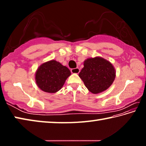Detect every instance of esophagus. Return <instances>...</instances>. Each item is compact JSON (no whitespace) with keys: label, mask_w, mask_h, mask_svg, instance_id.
Returning <instances> with one entry per match:
<instances>
[{"label":"esophagus","mask_w":146,"mask_h":146,"mask_svg":"<svg viewBox=\"0 0 146 146\" xmlns=\"http://www.w3.org/2000/svg\"><path fill=\"white\" fill-rule=\"evenodd\" d=\"M71 72L72 73H76V74H78L79 72H80V69L78 68L71 69Z\"/></svg>","instance_id":"1"}]
</instances>
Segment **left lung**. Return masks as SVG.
<instances>
[{"label":"left lung","mask_w":146,"mask_h":146,"mask_svg":"<svg viewBox=\"0 0 146 146\" xmlns=\"http://www.w3.org/2000/svg\"><path fill=\"white\" fill-rule=\"evenodd\" d=\"M79 76L90 92L97 94L105 91L112 84L115 71L110 62L101 57L88 58Z\"/></svg>","instance_id":"1"}]
</instances>
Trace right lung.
Here are the masks:
<instances>
[{"label":"right lung","mask_w":146,"mask_h":146,"mask_svg":"<svg viewBox=\"0 0 146 146\" xmlns=\"http://www.w3.org/2000/svg\"><path fill=\"white\" fill-rule=\"evenodd\" d=\"M71 72L69 69L55 60L44 63L35 75L38 88L47 93H55L60 90Z\"/></svg>","instance_id":"1"}]
</instances>
